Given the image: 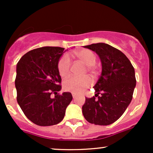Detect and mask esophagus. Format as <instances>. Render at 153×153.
Instances as JSON below:
<instances>
[{
    "label": "esophagus",
    "mask_w": 153,
    "mask_h": 153,
    "mask_svg": "<svg viewBox=\"0 0 153 153\" xmlns=\"http://www.w3.org/2000/svg\"><path fill=\"white\" fill-rule=\"evenodd\" d=\"M72 96H73V99H75V98L76 97V96H77V94H75V93H73V94H72Z\"/></svg>",
    "instance_id": "obj_1"
}]
</instances>
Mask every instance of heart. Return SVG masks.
Returning <instances> with one entry per match:
<instances>
[{
	"label": "heart",
	"instance_id": "heart-1",
	"mask_svg": "<svg viewBox=\"0 0 153 153\" xmlns=\"http://www.w3.org/2000/svg\"><path fill=\"white\" fill-rule=\"evenodd\" d=\"M75 54L80 62L86 65L88 72L90 73L93 76H96L97 72L94 64L96 61V55L94 52L90 50L84 49L75 52ZM57 68L61 77L67 78L69 76L71 68V60L68 54H65L60 57L57 64ZM92 80L88 76L80 78L72 77L65 80L63 87L66 91L75 94H80L90 86Z\"/></svg>",
	"mask_w": 153,
	"mask_h": 153
}]
</instances>
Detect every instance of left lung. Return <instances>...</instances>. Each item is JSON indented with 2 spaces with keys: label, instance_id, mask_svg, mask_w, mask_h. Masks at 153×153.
I'll return each instance as SVG.
<instances>
[{
  "label": "left lung",
  "instance_id": "left-lung-1",
  "mask_svg": "<svg viewBox=\"0 0 153 153\" xmlns=\"http://www.w3.org/2000/svg\"><path fill=\"white\" fill-rule=\"evenodd\" d=\"M84 47L99 56L102 71L94 87L96 94L85 98L82 114L91 124L109 125L122 117L132 99L136 86L134 67L125 54L109 45L97 43Z\"/></svg>",
  "mask_w": 153,
  "mask_h": 153
}]
</instances>
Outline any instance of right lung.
<instances>
[{
  "label": "right lung",
  "instance_id": "right-lung-1",
  "mask_svg": "<svg viewBox=\"0 0 153 153\" xmlns=\"http://www.w3.org/2000/svg\"><path fill=\"white\" fill-rule=\"evenodd\" d=\"M64 50L59 47H39L28 52L17 63V102L26 117L36 125L52 126L60 122L73 99L69 92L57 94L62 88L57 64Z\"/></svg>",
  "mask_w": 153,
  "mask_h": 153
}]
</instances>
